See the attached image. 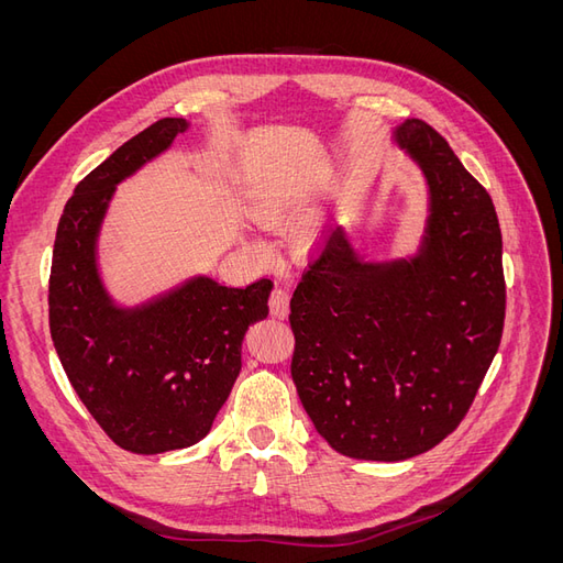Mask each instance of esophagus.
Returning <instances> with one entry per match:
<instances>
[{
	"mask_svg": "<svg viewBox=\"0 0 563 563\" xmlns=\"http://www.w3.org/2000/svg\"><path fill=\"white\" fill-rule=\"evenodd\" d=\"M269 312L284 319L288 314V291L286 288H275L269 296Z\"/></svg>",
	"mask_w": 563,
	"mask_h": 563,
	"instance_id": "esophagus-1",
	"label": "esophagus"
}]
</instances>
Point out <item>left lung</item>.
Segmentation results:
<instances>
[{"label":"left lung","instance_id":"1","mask_svg":"<svg viewBox=\"0 0 563 563\" xmlns=\"http://www.w3.org/2000/svg\"><path fill=\"white\" fill-rule=\"evenodd\" d=\"M395 141L428 185L416 253L364 261L338 228L291 298V378L338 453L399 463L465 418L505 321L496 207L449 143L406 119Z\"/></svg>","mask_w":563,"mask_h":563}]
</instances>
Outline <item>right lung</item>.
<instances>
[{"label": "right lung", "instance_id": "1", "mask_svg": "<svg viewBox=\"0 0 563 563\" xmlns=\"http://www.w3.org/2000/svg\"><path fill=\"white\" fill-rule=\"evenodd\" d=\"M187 129V119H159L96 166L65 203L51 261L48 329L65 376L114 444L143 455L211 432L242 371L244 335L269 312V279L232 288L195 275L129 308L100 275L98 240L117 185Z\"/></svg>", "mask_w": 563, "mask_h": 563}]
</instances>
